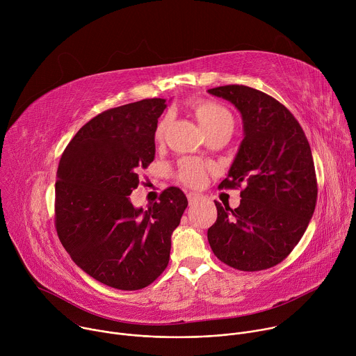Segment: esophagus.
<instances>
[{
	"instance_id": "obj_1",
	"label": "esophagus",
	"mask_w": 356,
	"mask_h": 356,
	"mask_svg": "<svg viewBox=\"0 0 356 356\" xmlns=\"http://www.w3.org/2000/svg\"><path fill=\"white\" fill-rule=\"evenodd\" d=\"M187 198H188V202H190V204H195L197 201H200V200L202 198V194L195 193V191H191V193H188V194H187Z\"/></svg>"
}]
</instances>
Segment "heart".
Returning a JSON list of instances; mask_svg holds the SVG:
<instances>
[{"label":"heart","instance_id":"1","mask_svg":"<svg viewBox=\"0 0 356 356\" xmlns=\"http://www.w3.org/2000/svg\"><path fill=\"white\" fill-rule=\"evenodd\" d=\"M193 107H194V114L198 124L206 132L227 124H232L231 113L225 107L217 103H213V101H195ZM163 132H165V124L162 122L156 129V138L161 139L163 136ZM179 177L186 184L198 186L206 179V170L197 162L186 161L180 166Z\"/></svg>","mask_w":356,"mask_h":356}]
</instances>
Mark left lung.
<instances>
[{
    "instance_id": "left-lung-1",
    "label": "left lung",
    "mask_w": 356,
    "mask_h": 356,
    "mask_svg": "<svg viewBox=\"0 0 356 356\" xmlns=\"http://www.w3.org/2000/svg\"><path fill=\"white\" fill-rule=\"evenodd\" d=\"M239 111L243 139L220 188L243 187L232 210L216 201L207 236L228 266L257 272L280 264L306 232L317 202L309 140L293 114L273 97L246 86L210 88Z\"/></svg>"
}]
</instances>
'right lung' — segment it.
<instances>
[{"mask_svg": "<svg viewBox=\"0 0 356 356\" xmlns=\"http://www.w3.org/2000/svg\"><path fill=\"white\" fill-rule=\"evenodd\" d=\"M166 107V99L149 98L98 114L59 162V239L83 272L114 289H143L166 269L172 234L188 204L179 187L166 188L145 210L129 198L139 169L155 159L158 118Z\"/></svg>", "mask_w": 356, "mask_h": 356, "instance_id": "1", "label": "right lung"}]
</instances>
